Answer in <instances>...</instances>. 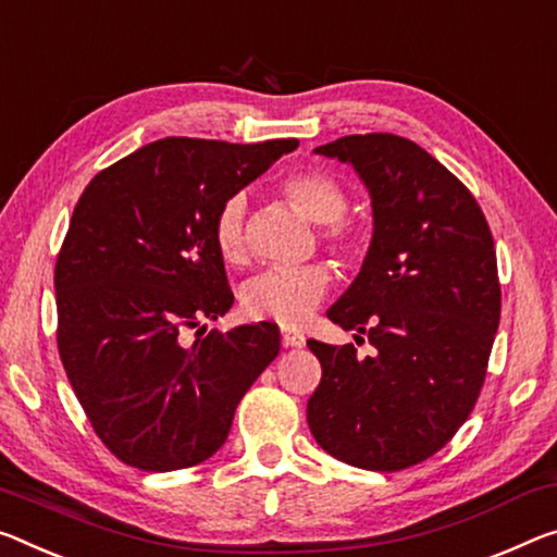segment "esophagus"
Returning a JSON list of instances; mask_svg holds the SVG:
<instances>
[{"mask_svg": "<svg viewBox=\"0 0 557 557\" xmlns=\"http://www.w3.org/2000/svg\"><path fill=\"white\" fill-rule=\"evenodd\" d=\"M280 334L285 347H305V334L293 330V326H280Z\"/></svg>", "mask_w": 557, "mask_h": 557, "instance_id": "34e87169", "label": "esophagus"}]
</instances>
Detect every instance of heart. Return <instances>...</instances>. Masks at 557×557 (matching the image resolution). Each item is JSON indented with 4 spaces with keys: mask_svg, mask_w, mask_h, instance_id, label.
<instances>
[{
    "mask_svg": "<svg viewBox=\"0 0 557 557\" xmlns=\"http://www.w3.org/2000/svg\"><path fill=\"white\" fill-rule=\"evenodd\" d=\"M280 190L307 220L322 225L320 240L334 258H357L364 247V235L351 220L344 218L349 198L332 173L322 168H302L285 175ZM245 215V196L233 193L231 198L220 202L213 218V245L225 264H243L247 258ZM330 285L332 272L322 262L264 270L247 280L243 287V310L252 320H268L282 326L302 324L330 293Z\"/></svg>",
    "mask_w": 557,
    "mask_h": 557,
    "instance_id": "b5f03b06",
    "label": "heart"
}]
</instances>
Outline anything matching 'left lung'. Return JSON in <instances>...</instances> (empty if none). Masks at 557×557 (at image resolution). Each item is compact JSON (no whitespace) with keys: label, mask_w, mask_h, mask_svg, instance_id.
I'll return each mask as SVG.
<instances>
[{"label":"left lung","mask_w":557,"mask_h":557,"mask_svg":"<svg viewBox=\"0 0 557 557\" xmlns=\"http://www.w3.org/2000/svg\"><path fill=\"white\" fill-rule=\"evenodd\" d=\"M314 151L355 165L372 196V245L326 317L376 355L307 342L322 364L307 423L339 461L401 471L441 451L479 399L500 320L496 247L471 190L413 140L344 136Z\"/></svg>","instance_id":"left-lung-1"}]
</instances>
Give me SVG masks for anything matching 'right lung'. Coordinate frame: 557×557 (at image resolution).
I'll return each mask as SVG.
<instances>
[{
	"label": "right lung",
	"mask_w": 557,
	"mask_h": 557,
	"mask_svg": "<svg viewBox=\"0 0 557 557\" xmlns=\"http://www.w3.org/2000/svg\"><path fill=\"white\" fill-rule=\"evenodd\" d=\"M295 148V138H163L103 168L78 198L54 268L57 344L119 461L153 473L206 461L277 357V324L206 334L200 322L233 307L213 245L220 202Z\"/></svg>",
	"instance_id": "right-lung-1"
}]
</instances>
